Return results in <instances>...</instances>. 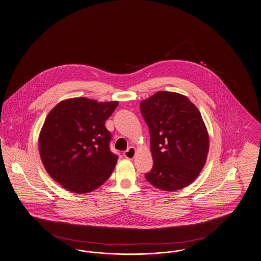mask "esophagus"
I'll return each instance as SVG.
<instances>
[{"label": "esophagus", "instance_id": "1", "mask_svg": "<svg viewBox=\"0 0 261 261\" xmlns=\"http://www.w3.org/2000/svg\"><path fill=\"white\" fill-rule=\"evenodd\" d=\"M136 153H137V149L135 147H129L128 149L124 152V156L126 159H134L135 156H136Z\"/></svg>", "mask_w": 261, "mask_h": 261}]
</instances>
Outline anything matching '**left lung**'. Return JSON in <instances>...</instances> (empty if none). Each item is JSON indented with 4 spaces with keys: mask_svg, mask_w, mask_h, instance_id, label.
I'll return each instance as SVG.
<instances>
[{
    "mask_svg": "<svg viewBox=\"0 0 261 261\" xmlns=\"http://www.w3.org/2000/svg\"><path fill=\"white\" fill-rule=\"evenodd\" d=\"M150 133L153 167L145 178L164 192L191 185L204 167L209 135L200 112L177 92L158 91L140 102Z\"/></svg>",
    "mask_w": 261,
    "mask_h": 261,
    "instance_id": "1",
    "label": "left lung"
}]
</instances>
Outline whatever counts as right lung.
<instances>
[{"label": "right lung", "mask_w": 261, "mask_h": 261, "mask_svg": "<svg viewBox=\"0 0 261 261\" xmlns=\"http://www.w3.org/2000/svg\"><path fill=\"white\" fill-rule=\"evenodd\" d=\"M118 104L70 98L58 103L46 117L38 139L42 163L67 191L93 192L110 178L118 156L109 148L105 121Z\"/></svg>", "instance_id": "1"}]
</instances>
